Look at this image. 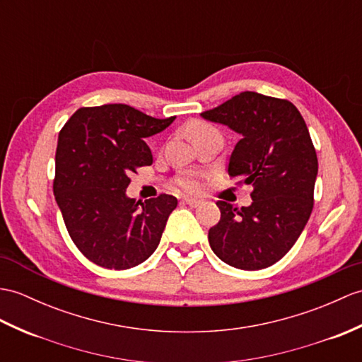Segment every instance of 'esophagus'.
Here are the masks:
<instances>
[{
	"label": "esophagus",
	"mask_w": 362,
	"mask_h": 362,
	"mask_svg": "<svg viewBox=\"0 0 362 362\" xmlns=\"http://www.w3.org/2000/svg\"><path fill=\"white\" fill-rule=\"evenodd\" d=\"M183 204H187V205H189V206H192V208H197V206H200L202 204H204V202L199 200V199H189V197H185V199H183Z\"/></svg>",
	"instance_id": "1"
}]
</instances>
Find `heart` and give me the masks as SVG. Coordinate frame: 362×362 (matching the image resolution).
<instances>
[{"mask_svg":"<svg viewBox=\"0 0 362 362\" xmlns=\"http://www.w3.org/2000/svg\"><path fill=\"white\" fill-rule=\"evenodd\" d=\"M187 131H188V136L192 139V141H196L197 139L204 136H208V134H217V131L213 128V126L205 122H192L188 124ZM177 185L187 192H197L202 188L199 179L191 177V175H182V177L177 179Z\"/></svg>","mask_w":362,"mask_h":362,"instance_id":"obj_1","label":"heart"}]
</instances>
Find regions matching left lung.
<instances>
[{"label":"left lung","mask_w":362,"mask_h":362,"mask_svg":"<svg viewBox=\"0 0 362 362\" xmlns=\"http://www.w3.org/2000/svg\"><path fill=\"white\" fill-rule=\"evenodd\" d=\"M200 115L239 134L228 174L253 187L250 206L217 202L209 245L234 268L270 267L295 245L313 209L317 157L307 124L288 100L250 90Z\"/></svg>","instance_id":"1"}]
</instances>
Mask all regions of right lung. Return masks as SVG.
Instances as JSON below:
<instances>
[{"instance_id": "1", "label": "right lung", "mask_w": 362, "mask_h": 362, "mask_svg": "<svg viewBox=\"0 0 362 362\" xmlns=\"http://www.w3.org/2000/svg\"><path fill=\"white\" fill-rule=\"evenodd\" d=\"M128 105L80 107L63 126L55 153L54 194L75 245L90 262L128 270L154 253L177 199L126 196L129 175L153 163L145 139L174 122Z\"/></svg>"}]
</instances>
